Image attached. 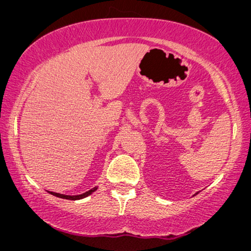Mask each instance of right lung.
<instances>
[{"label": "right lung", "instance_id": "right-lung-1", "mask_svg": "<svg viewBox=\"0 0 251 251\" xmlns=\"http://www.w3.org/2000/svg\"><path fill=\"white\" fill-rule=\"evenodd\" d=\"M96 190H97V187H94V188H91L90 191L85 192V193L80 194V195H65V194H60V193H54V192H49V193L54 195V197H57V198L66 199V200H80V199H83L85 197H88V195H90L92 192H95Z\"/></svg>", "mask_w": 251, "mask_h": 251}]
</instances>
